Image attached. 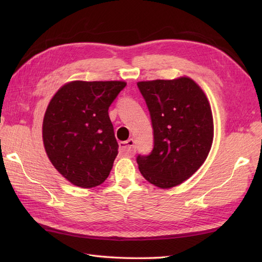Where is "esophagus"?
<instances>
[{
  "mask_svg": "<svg viewBox=\"0 0 262 262\" xmlns=\"http://www.w3.org/2000/svg\"><path fill=\"white\" fill-rule=\"evenodd\" d=\"M119 149L120 152L126 155V157H133L135 154V141L130 138V140L120 142L119 143Z\"/></svg>",
  "mask_w": 262,
  "mask_h": 262,
  "instance_id": "obj_1",
  "label": "esophagus"
}]
</instances>
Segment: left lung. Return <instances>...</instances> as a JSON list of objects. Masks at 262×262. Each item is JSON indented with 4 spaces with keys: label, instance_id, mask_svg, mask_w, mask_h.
I'll return each instance as SVG.
<instances>
[{
    "label": "left lung",
    "instance_id": "8db88e82",
    "mask_svg": "<svg viewBox=\"0 0 262 262\" xmlns=\"http://www.w3.org/2000/svg\"><path fill=\"white\" fill-rule=\"evenodd\" d=\"M151 116L154 146L136 161L152 185L169 189L189 179L207 159L214 138L213 114L207 97L193 80H154L137 83Z\"/></svg>",
    "mask_w": 262,
    "mask_h": 262
}]
</instances>
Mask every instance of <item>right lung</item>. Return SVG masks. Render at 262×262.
<instances>
[{"mask_svg":"<svg viewBox=\"0 0 262 262\" xmlns=\"http://www.w3.org/2000/svg\"><path fill=\"white\" fill-rule=\"evenodd\" d=\"M122 81H72L55 93L42 122L48 159L66 180L81 188L107 179L118 154L110 104Z\"/></svg>","mask_w":262,"mask_h":262,"instance_id":"obj_1","label":"right lung"}]
</instances>
